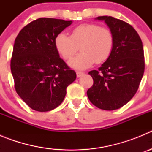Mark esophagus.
Masks as SVG:
<instances>
[{
    "mask_svg": "<svg viewBox=\"0 0 152 152\" xmlns=\"http://www.w3.org/2000/svg\"><path fill=\"white\" fill-rule=\"evenodd\" d=\"M76 75H77V77H80V76H82L83 75H84V73L81 72H76Z\"/></svg>",
    "mask_w": 152,
    "mask_h": 152,
    "instance_id": "obj_1",
    "label": "esophagus"
}]
</instances>
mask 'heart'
<instances>
[{
	"label": "heart",
	"instance_id": "obj_1",
	"mask_svg": "<svg viewBox=\"0 0 152 152\" xmlns=\"http://www.w3.org/2000/svg\"><path fill=\"white\" fill-rule=\"evenodd\" d=\"M80 45L81 53L70 60L68 64L75 69L84 70L94 63L105 61L113 47V36L108 28L94 23H83L74 28L71 36L60 33L55 39V46L65 60L72 58Z\"/></svg>",
	"mask_w": 152,
	"mask_h": 152
}]
</instances>
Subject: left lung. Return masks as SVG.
I'll return each instance as SVG.
<instances>
[{
  "label": "left lung",
  "mask_w": 152,
  "mask_h": 152,
  "mask_svg": "<svg viewBox=\"0 0 152 152\" xmlns=\"http://www.w3.org/2000/svg\"><path fill=\"white\" fill-rule=\"evenodd\" d=\"M103 20L113 36V47L108 59L89 75L94 84L88 90L90 101L104 110L121 108L135 94L145 71L142 42L135 29L124 21L108 16Z\"/></svg>",
  "instance_id": "left-lung-1"
}]
</instances>
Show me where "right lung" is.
<instances>
[{
  "instance_id": "add662e5",
  "label": "right lung",
  "mask_w": 152,
  "mask_h": 152,
  "mask_svg": "<svg viewBox=\"0 0 152 152\" xmlns=\"http://www.w3.org/2000/svg\"><path fill=\"white\" fill-rule=\"evenodd\" d=\"M72 23L59 19L39 18L17 35L10 69L17 94L36 111H50L62 103L66 88L76 79L55 46L58 33Z\"/></svg>"
}]
</instances>
